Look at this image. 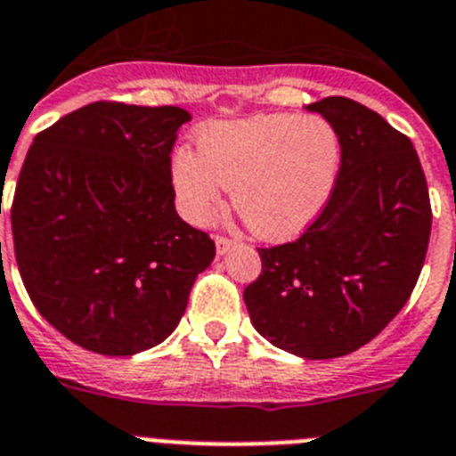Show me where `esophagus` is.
I'll return each instance as SVG.
<instances>
[{"mask_svg":"<svg viewBox=\"0 0 456 456\" xmlns=\"http://www.w3.org/2000/svg\"><path fill=\"white\" fill-rule=\"evenodd\" d=\"M214 242H216V251H219V256L228 254V251H232V248L240 244L237 240H231V237H224V235H216V240H214Z\"/></svg>","mask_w":456,"mask_h":456,"instance_id":"esophagus-1","label":"esophagus"}]
</instances>
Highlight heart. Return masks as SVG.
<instances>
[{"instance_id": "1", "label": "heart", "mask_w": 456, "mask_h": 456, "mask_svg": "<svg viewBox=\"0 0 456 456\" xmlns=\"http://www.w3.org/2000/svg\"><path fill=\"white\" fill-rule=\"evenodd\" d=\"M339 170V131L325 117L283 112L208 124L198 151H175L173 186L193 224L212 221L232 189L248 231L279 242L321 216Z\"/></svg>"}]
</instances>
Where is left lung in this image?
Masks as SVG:
<instances>
[{"label":"left lung","mask_w":456,"mask_h":456,"mask_svg":"<svg viewBox=\"0 0 456 456\" xmlns=\"http://www.w3.org/2000/svg\"><path fill=\"white\" fill-rule=\"evenodd\" d=\"M341 138V170L325 209L297 240L258 248L244 288L254 328L309 360L348 355L403 309L431 235L427 177L411 138L353 99L309 103Z\"/></svg>","instance_id":"obj_1"}]
</instances>
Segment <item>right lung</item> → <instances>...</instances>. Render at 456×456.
Instances as JSON below:
<instances>
[{
	"mask_svg": "<svg viewBox=\"0 0 456 456\" xmlns=\"http://www.w3.org/2000/svg\"><path fill=\"white\" fill-rule=\"evenodd\" d=\"M189 119L175 106L96 101L27 151L11 205L18 270L38 314L92 353L161 344L216 254L175 212L170 151Z\"/></svg>",
	"mask_w": 456,
	"mask_h": 456,
	"instance_id": "obj_1",
	"label": "right lung"
}]
</instances>
